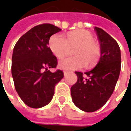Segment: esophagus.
Listing matches in <instances>:
<instances>
[{
	"mask_svg": "<svg viewBox=\"0 0 131 131\" xmlns=\"http://www.w3.org/2000/svg\"><path fill=\"white\" fill-rule=\"evenodd\" d=\"M63 73H64V76H67L68 73H69V71H64Z\"/></svg>",
	"mask_w": 131,
	"mask_h": 131,
	"instance_id": "34e87169",
	"label": "esophagus"
}]
</instances>
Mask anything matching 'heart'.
Here are the masks:
<instances>
[{
  "instance_id": "b5f03b06",
  "label": "heart",
  "mask_w": 131,
  "mask_h": 131,
  "mask_svg": "<svg viewBox=\"0 0 131 131\" xmlns=\"http://www.w3.org/2000/svg\"><path fill=\"white\" fill-rule=\"evenodd\" d=\"M49 47L58 58H63L69 48L74 49V57L61 60L58 66L60 69L72 71L92 66L97 63L101 54L100 44L93 40V36L86 30H76L67 34L66 39L62 34H54L49 41Z\"/></svg>"
}]
</instances>
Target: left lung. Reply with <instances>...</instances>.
Listing matches in <instances>:
<instances>
[{
	"mask_svg": "<svg viewBox=\"0 0 131 131\" xmlns=\"http://www.w3.org/2000/svg\"><path fill=\"white\" fill-rule=\"evenodd\" d=\"M94 30L101 48L100 60L90 71H76L77 82L71 88L74 104L86 112H93L107 102L121 70V54L117 42L103 29L95 27Z\"/></svg>",
	"mask_w": 131,
	"mask_h": 131,
	"instance_id": "obj_1",
	"label": "left lung"
}]
</instances>
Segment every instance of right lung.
Segmentation results:
<instances>
[{"mask_svg": "<svg viewBox=\"0 0 131 131\" xmlns=\"http://www.w3.org/2000/svg\"><path fill=\"white\" fill-rule=\"evenodd\" d=\"M61 30L52 24L35 26L16 43L12 54V73L19 96L31 108L43 107L51 101L55 84L64 77L63 71L52 73L57 58L48 47L49 38Z\"/></svg>", "mask_w": 131, "mask_h": 131, "instance_id": "1", "label": "right lung"}]
</instances>
